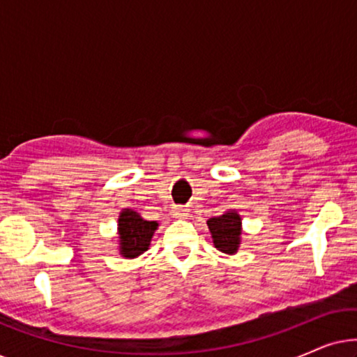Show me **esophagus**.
Masks as SVG:
<instances>
[{
	"mask_svg": "<svg viewBox=\"0 0 357 357\" xmlns=\"http://www.w3.org/2000/svg\"><path fill=\"white\" fill-rule=\"evenodd\" d=\"M174 216L175 218H187L188 216V208L187 206H175L174 208Z\"/></svg>",
	"mask_w": 357,
	"mask_h": 357,
	"instance_id": "1",
	"label": "esophagus"
}]
</instances>
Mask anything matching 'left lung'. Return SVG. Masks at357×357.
I'll list each match as a JSON object with an SVG mask.
<instances>
[{
	"instance_id": "1",
	"label": "left lung",
	"mask_w": 357,
	"mask_h": 357,
	"mask_svg": "<svg viewBox=\"0 0 357 357\" xmlns=\"http://www.w3.org/2000/svg\"><path fill=\"white\" fill-rule=\"evenodd\" d=\"M206 224L209 231H211L213 242L218 250L229 253V255L237 252L238 243H241L242 221L236 211H229L222 216L208 219Z\"/></svg>"
}]
</instances>
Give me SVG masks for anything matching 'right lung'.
<instances>
[{
	"label": "right lung",
	"instance_id": "add662e5",
	"mask_svg": "<svg viewBox=\"0 0 357 357\" xmlns=\"http://www.w3.org/2000/svg\"><path fill=\"white\" fill-rule=\"evenodd\" d=\"M158 229L155 221H144L138 213L126 209L119 218L120 252L126 258H135L148 250L153 234Z\"/></svg>",
	"mask_w": 357,
	"mask_h": 357
}]
</instances>
